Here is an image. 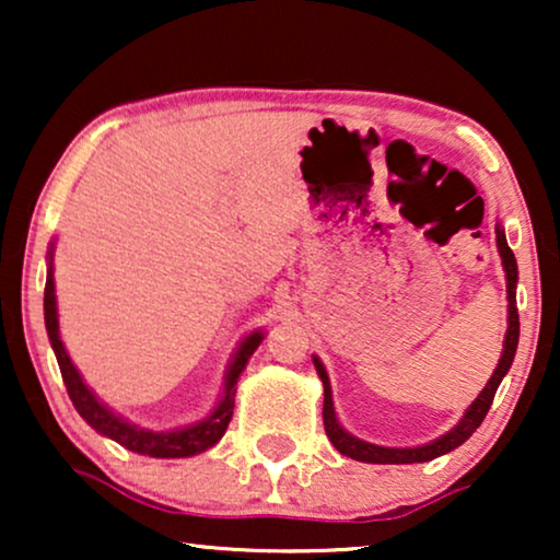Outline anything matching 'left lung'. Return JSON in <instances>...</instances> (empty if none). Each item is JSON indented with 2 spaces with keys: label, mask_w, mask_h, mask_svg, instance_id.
Instances as JSON below:
<instances>
[{
  "label": "left lung",
  "mask_w": 560,
  "mask_h": 560,
  "mask_svg": "<svg viewBox=\"0 0 560 560\" xmlns=\"http://www.w3.org/2000/svg\"><path fill=\"white\" fill-rule=\"evenodd\" d=\"M497 247H500L504 272H508V301H510L508 320H510V326H508V336H504V351H502L500 364H497L494 374L489 377L487 387L481 389V395L471 402V408L466 410L462 423H458L454 431L441 435V439H435L433 443H425V446H418V448H385V446H374V443L359 441L351 433L343 431V428L339 425V420H336L328 374L324 370V364H320L318 359H313L318 377H320V382H324V428H326L328 441L334 443L339 454L354 458V462H364V464H423V462H431V458H435V456H443V454H448V451L458 448L481 425V420H485L489 408H492L497 387H500L502 377L512 366V359H515V351H517V339H520V316H517V301H515L517 262H515V255H512L508 240H504L502 229H497Z\"/></svg>",
  "instance_id": "obj_1"
}]
</instances>
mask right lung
Wrapping results in <instances>:
<instances>
[{
  "instance_id": "add662e5",
  "label": "right lung",
  "mask_w": 560,
  "mask_h": 560,
  "mask_svg": "<svg viewBox=\"0 0 560 560\" xmlns=\"http://www.w3.org/2000/svg\"><path fill=\"white\" fill-rule=\"evenodd\" d=\"M45 328H48L52 351H56L60 374H63L68 397H71L73 408L79 410V416L86 420V423L98 431L102 435H109L112 441L121 443V446L135 451V454H144L152 458H183L201 454V451L211 448L213 443H219L221 435H224L229 420H232L234 412V395H236V380L244 366H247L249 357L255 354V349L262 341V334H252L244 339V343L236 351L232 366H229L224 395H221V402L217 410L211 412V418H206L203 423L180 428V431L171 433H152L142 431V428L129 425L125 420L114 416L112 410H106L102 402L96 400L94 393L83 385L81 374L75 372L71 359H68L63 341L58 336V311H56V282H52V267L48 270V280H45Z\"/></svg>"
}]
</instances>
